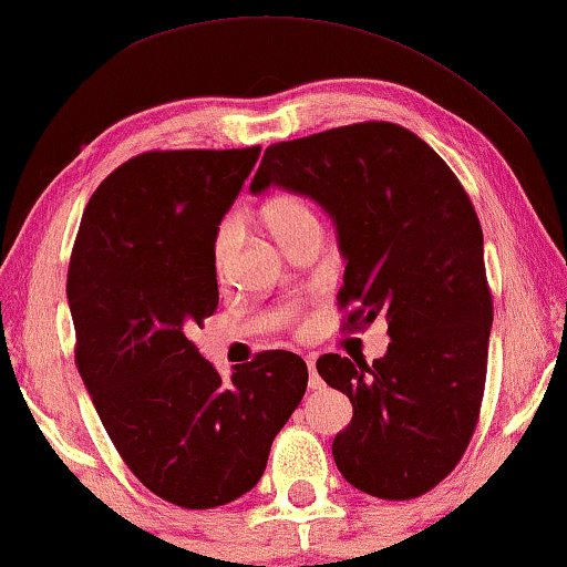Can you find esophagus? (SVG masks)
Wrapping results in <instances>:
<instances>
[{
    "label": "esophagus",
    "instance_id": "34e87169",
    "mask_svg": "<svg viewBox=\"0 0 567 567\" xmlns=\"http://www.w3.org/2000/svg\"><path fill=\"white\" fill-rule=\"evenodd\" d=\"M308 385L310 388H321L323 385L321 378H318V372H316V362L313 360H308Z\"/></svg>",
    "mask_w": 567,
    "mask_h": 567
}]
</instances>
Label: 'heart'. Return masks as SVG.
I'll use <instances>...</instances> for the list:
<instances>
[{
  "instance_id": "1",
  "label": "heart",
  "mask_w": 567,
  "mask_h": 567,
  "mask_svg": "<svg viewBox=\"0 0 567 567\" xmlns=\"http://www.w3.org/2000/svg\"><path fill=\"white\" fill-rule=\"evenodd\" d=\"M265 220L282 246L292 244L295 238L306 234H313V230H321V218H318L316 205L308 197L295 193L272 197L265 205ZM238 241H241V226L234 218L223 220L213 241V269L218 277L228 272Z\"/></svg>"
}]
</instances>
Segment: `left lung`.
I'll return each instance as SVG.
<instances>
[{"label": "left lung", "mask_w": 567, "mask_h": 567, "mask_svg": "<svg viewBox=\"0 0 567 567\" xmlns=\"http://www.w3.org/2000/svg\"><path fill=\"white\" fill-rule=\"evenodd\" d=\"M272 185L313 197L337 223L339 308H354L344 329L388 321V352L372 364L316 362L354 409L331 446L339 473L374 498L424 496L481 416L493 300L475 207L429 143L385 121L272 143L251 193Z\"/></svg>", "instance_id": "8db88e82"}]
</instances>
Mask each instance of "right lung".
<instances>
[{
  "instance_id": "add662e5",
  "label": "right lung",
  "mask_w": 567,
  "mask_h": 567,
  "mask_svg": "<svg viewBox=\"0 0 567 567\" xmlns=\"http://www.w3.org/2000/svg\"><path fill=\"white\" fill-rule=\"evenodd\" d=\"M261 146L146 151L94 189L71 249L76 367L131 473L182 508L259 483L308 367L272 349L226 382L189 331L218 308L213 241Z\"/></svg>"
}]
</instances>
